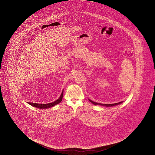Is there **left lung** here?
<instances>
[{"mask_svg":"<svg viewBox=\"0 0 155 155\" xmlns=\"http://www.w3.org/2000/svg\"><path fill=\"white\" fill-rule=\"evenodd\" d=\"M89 101L92 103V104H94V105H102V106H104V107H114V106H116V105H119V104H120L121 103H123V102H119V103H114V104H101V103H96V102H94L91 101V99H89Z\"/></svg>","mask_w":155,"mask_h":155,"instance_id":"1","label":"left lung"}]
</instances>
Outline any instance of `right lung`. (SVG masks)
Returning <instances> with one entry per match:
<instances>
[{
  "mask_svg": "<svg viewBox=\"0 0 155 155\" xmlns=\"http://www.w3.org/2000/svg\"><path fill=\"white\" fill-rule=\"evenodd\" d=\"M63 90L61 92V96L59 97L58 99H57L54 102H52V103H48V104H38V103H28V104H30L31 105H32V107H36L39 109H48V108H50L51 107H54L57 104H59L60 102H61L62 101V98H63Z\"/></svg>",
  "mask_w": 155,
  "mask_h": 155,
  "instance_id": "add662e5",
  "label": "right lung"
}]
</instances>
